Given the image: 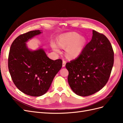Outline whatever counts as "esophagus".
Returning a JSON list of instances; mask_svg holds the SVG:
<instances>
[{
	"label": "esophagus",
	"mask_w": 123,
	"mask_h": 123,
	"mask_svg": "<svg viewBox=\"0 0 123 123\" xmlns=\"http://www.w3.org/2000/svg\"><path fill=\"white\" fill-rule=\"evenodd\" d=\"M66 64V62L65 60H63L62 61V67H65Z\"/></svg>",
	"instance_id": "obj_1"
}]
</instances>
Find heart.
I'll list each match as a JSON object with an SVG mask.
<instances>
[{
	"label": "heart",
	"instance_id": "b5f03b06",
	"mask_svg": "<svg viewBox=\"0 0 123 123\" xmlns=\"http://www.w3.org/2000/svg\"><path fill=\"white\" fill-rule=\"evenodd\" d=\"M59 47L66 49V57L69 59L75 58L82 52L86 43V40L83 36L76 32H71L61 36L57 40ZM53 49L56 52H58V47L55 44H52Z\"/></svg>",
	"mask_w": 123,
	"mask_h": 123
}]
</instances>
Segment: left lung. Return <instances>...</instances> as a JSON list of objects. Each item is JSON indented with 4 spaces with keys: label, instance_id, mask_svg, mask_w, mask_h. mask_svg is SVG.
<instances>
[{
    "label": "left lung",
    "instance_id": "1",
    "mask_svg": "<svg viewBox=\"0 0 123 123\" xmlns=\"http://www.w3.org/2000/svg\"><path fill=\"white\" fill-rule=\"evenodd\" d=\"M92 32V39L82 52L66 65L70 87L81 96L91 95L105 86L114 63V52L108 39L101 33Z\"/></svg>",
    "mask_w": 123,
    "mask_h": 123
}]
</instances>
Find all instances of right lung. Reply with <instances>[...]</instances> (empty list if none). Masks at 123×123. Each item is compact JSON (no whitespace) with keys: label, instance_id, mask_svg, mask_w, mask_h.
I'll list each match as a JSON object with an SVG mask.
<instances>
[{"label":"right lung","instance_id":"add662e5","mask_svg":"<svg viewBox=\"0 0 123 123\" xmlns=\"http://www.w3.org/2000/svg\"><path fill=\"white\" fill-rule=\"evenodd\" d=\"M40 33V30L31 31L18 36L11 44L8 58L14 84L22 92L32 96L46 93L62 65L61 59H50L42 48L28 49L26 43Z\"/></svg>","mask_w":123,"mask_h":123}]
</instances>
